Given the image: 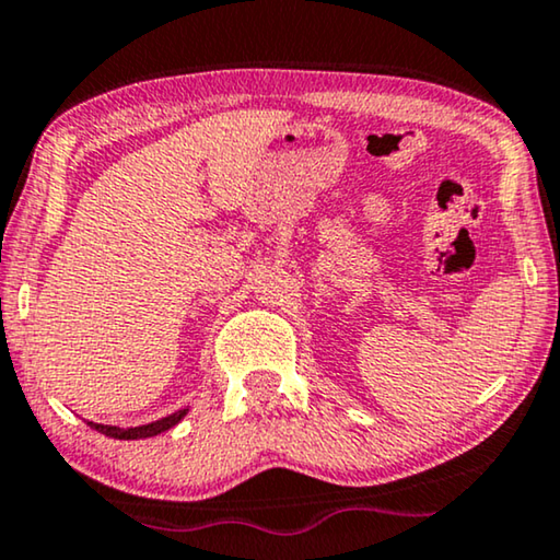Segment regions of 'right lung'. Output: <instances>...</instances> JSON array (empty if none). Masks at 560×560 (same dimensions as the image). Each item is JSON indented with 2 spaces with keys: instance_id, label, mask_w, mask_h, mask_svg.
<instances>
[{
  "instance_id": "1",
  "label": "right lung",
  "mask_w": 560,
  "mask_h": 560,
  "mask_svg": "<svg viewBox=\"0 0 560 560\" xmlns=\"http://www.w3.org/2000/svg\"><path fill=\"white\" fill-rule=\"evenodd\" d=\"M187 411L190 408H179V411L164 416L160 421H152V423H144V427H129V429H121V427H106V423H93L89 421L91 429L101 431V434L108 436V439H124V441H133V439H149V436H156V434H164V431H170L172 427H177L179 421L185 419Z\"/></svg>"
}]
</instances>
